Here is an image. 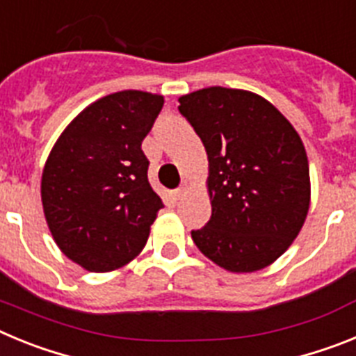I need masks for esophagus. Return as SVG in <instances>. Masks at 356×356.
Wrapping results in <instances>:
<instances>
[{
	"label": "esophagus",
	"mask_w": 356,
	"mask_h": 356,
	"mask_svg": "<svg viewBox=\"0 0 356 356\" xmlns=\"http://www.w3.org/2000/svg\"><path fill=\"white\" fill-rule=\"evenodd\" d=\"M184 194H185V187L176 188L175 193H172V200H175V201H178V200H180V197H184Z\"/></svg>",
	"instance_id": "34e87169"
}]
</instances>
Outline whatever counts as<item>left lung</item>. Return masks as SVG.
<instances>
[{
	"label": "left lung",
	"instance_id": "8db88e82",
	"mask_svg": "<svg viewBox=\"0 0 356 356\" xmlns=\"http://www.w3.org/2000/svg\"><path fill=\"white\" fill-rule=\"evenodd\" d=\"M178 102L209 156L212 216L191 232L194 244L229 273L271 266L298 237L310 207L301 137L273 103L250 90L207 87Z\"/></svg>",
	"mask_w": 356,
	"mask_h": 356
}]
</instances>
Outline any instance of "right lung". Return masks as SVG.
Returning a JSON list of instances; mask_svg holds the SVG:
<instances>
[{"label":"right lung","instance_id":"obj_1","mask_svg":"<svg viewBox=\"0 0 356 356\" xmlns=\"http://www.w3.org/2000/svg\"><path fill=\"white\" fill-rule=\"evenodd\" d=\"M162 106L159 94H108L69 122L46 160V222L62 253L87 271H114L146 246L163 203L140 144Z\"/></svg>","mask_w":356,"mask_h":356}]
</instances>
